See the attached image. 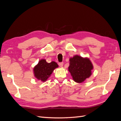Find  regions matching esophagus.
Segmentation results:
<instances>
[{
  "mask_svg": "<svg viewBox=\"0 0 121 121\" xmlns=\"http://www.w3.org/2000/svg\"><path fill=\"white\" fill-rule=\"evenodd\" d=\"M63 65H64V63L63 62H61V63H58V65H59L60 67H63Z\"/></svg>",
  "mask_w": 121,
  "mask_h": 121,
  "instance_id": "1",
  "label": "esophagus"
}]
</instances>
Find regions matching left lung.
Masks as SVG:
<instances>
[{
    "label": "left lung",
    "instance_id": "1",
    "mask_svg": "<svg viewBox=\"0 0 121 121\" xmlns=\"http://www.w3.org/2000/svg\"><path fill=\"white\" fill-rule=\"evenodd\" d=\"M69 60L68 69L75 82L82 83L92 75L93 66L89 58L76 55Z\"/></svg>",
    "mask_w": 121,
    "mask_h": 121
}]
</instances>
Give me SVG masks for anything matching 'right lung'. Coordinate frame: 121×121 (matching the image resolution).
I'll return each mask as SVG.
<instances>
[{
  "mask_svg": "<svg viewBox=\"0 0 121 121\" xmlns=\"http://www.w3.org/2000/svg\"><path fill=\"white\" fill-rule=\"evenodd\" d=\"M58 67L56 62L52 61L48 63L45 60L42 59L33 69L34 77L38 80L44 82L52 75L54 69Z\"/></svg>",
  "mask_w": 121,
  "mask_h": 121,
  "instance_id": "right-lung-1",
  "label": "right lung"
}]
</instances>
